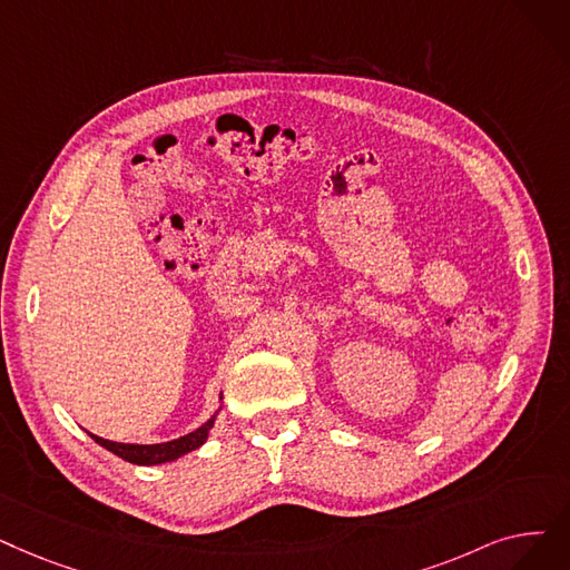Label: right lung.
<instances>
[{"mask_svg":"<svg viewBox=\"0 0 570 570\" xmlns=\"http://www.w3.org/2000/svg\"><path fill=\"white\" fill-rule=\"evenodd\" d=\"M220 412V407L207 419V422L190 431L188 435H181L177 440H169V442H158V444H132V442H114V440H105L100 435H92L88 433L100 448L109 450L111 454L120 456L122 461H130L137 465H158V463H169V461H177L179 456L203 448L209 438V431L214 429L216 422V414Z\"/></svg>","mask_w":570,"mask_h":570,"instance_id":"right-lung-1","label":"right lung"}]
</instances>
